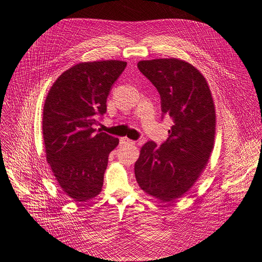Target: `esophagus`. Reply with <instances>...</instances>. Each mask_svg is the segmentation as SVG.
Returning <instances> with one entry per match:
<instances>
[{
	"instance_id": "1",
	"label": "esophagus",
	"mask_w": 262,
	"mask_h": 262,
	"mask_svg": "<svg viewBox=\"0 0 262 262\" xmlns=\"http://www.w3.org/2000/svg\"><path fill=\"white\" fill-rule=\"evenodd\" d=\"M120 144H127V145H134L135 142L128 139V138H121L120 139Z\"/></svg>"
}]
</instances>
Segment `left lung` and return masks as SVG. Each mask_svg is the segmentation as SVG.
Here are the masks:
<instances>
[{
  "instance_id": "left-lung-1",
  "label": "left lung",
  "mask_w": 262,
  "mask_h": 262,
  "mask_svg": "<svg viewBox=\"0 0 262 262\" xmlns=\"http://www.w3.org/2000/svg\"><path fill=\"white\" fill-rule=\"evenodd\" d=\"M139 70L158 90L161 111L173 120L161 145L149 141L134 165L142 189L171 202L201 175L214 148L216 114L208 83L199 70L180 59L143 60Z\"/></svg>"
}]
</instances>
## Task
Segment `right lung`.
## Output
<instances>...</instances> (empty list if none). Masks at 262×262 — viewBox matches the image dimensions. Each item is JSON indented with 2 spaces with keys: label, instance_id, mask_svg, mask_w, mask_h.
Listing matches in <instances>:
<instances>
[{
  "label": "right lung",
  "instance_id": "add662e5",
  "mask_svg": "<svg viewBox=\"0 0 262 262\" xmlns=\"http://www.w3.org/2000/svg\"><path fill=\"white\" fill-rule=\"evenodd\" d=\"M127 62H81L58 77L43 111L46 159L61 189L75 202L98 195L103 186L110 152L119 140L96 132L98 115L106 113L113 83Z\"/></svg>",
  "mask_w": 262,
  "mask_h": 262
}]
</instances>
